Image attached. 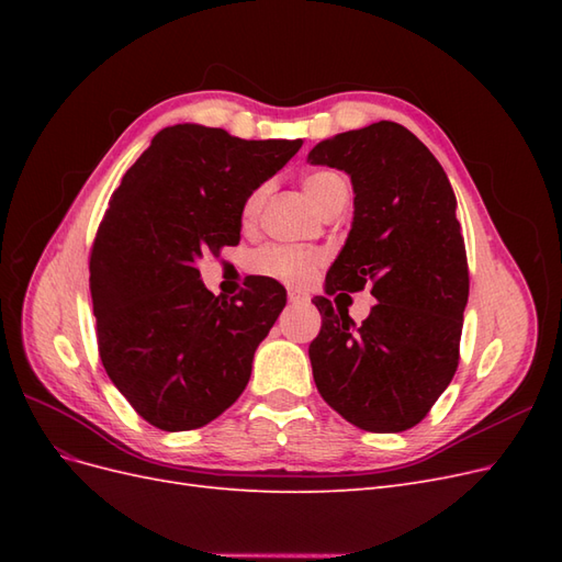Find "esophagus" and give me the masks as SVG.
Here are the masks:
<instances>
[{
	"mask_svg": "<svg viewBox=\"0 0 562 562\" xmlns=\"http://www.w3.org/2000/svg\"><path fill=\"white\" fill-rule=\"evenodd\" d=\"M288 302H291V304H304V302H310V297L304 295V293H300V291H291V293H288Z\"/></svg>",
	"mask_w": 562,
	"mask_h": 562,
	"instance_id": "esophagus-1",
	"label": "esophagus"
}]
</instances>
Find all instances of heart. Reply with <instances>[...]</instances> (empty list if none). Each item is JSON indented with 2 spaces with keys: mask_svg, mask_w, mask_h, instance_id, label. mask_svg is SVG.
<instances>
[{
  "mask_svg": "<svg viewBox=\"0 0 562 562\" xmlns=\"http://www.w3.org/2000/svg\"><path fill=\"white\" fill-rule=\"evenodd\" d=\"M302 187L321 213L328 211L339 196L347 194L345 180L333 171H314L310 176H304ZM265 199H267V184L255 187V190L248 194V199L244 201V209H241V220L246 225L258 220V215L265 206ZM323 262H326V255H323L318 248L271 244V246L258 248L250 255L248 269L255 277L304 288L314 281Z\"/></svg>",
  "mask_w": 562,
  "mask_h": 562,
  "instance_id": "b5f03b06",
  "label": "heart"
}]
</instances>
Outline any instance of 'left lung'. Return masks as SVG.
<instances>
[{
	"instance_id": "obj_1",
	"label": "left lung",
	"mask_w": 562,
	"mask_h": 562,
	"mask_svg": "<svg viewBox=\"0 0 562 562\" xmlns=\"http://www.w3.org/2000/svg\"><path fill=\"white\" fill-rule=\"evenodd\" d=\"M310 161L351 176L353 223L326 293L378 304L353 328L347 310L314 297L321 333L310 345L318 394L353 427H415L448 389L459 363L469 265L457 199L443 166L417 135L378 122L318 143Z\"/></svg>"
}]
</instances>
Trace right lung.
<instances>
[{"label": "right lung", "mask_w": 562, "mask_h": 562, "mask_svg": "<svg viewBox=\"0 0 562 562\" xmlns=\"http://www.w3.org/2000/svg\"><path fill=\"white\" fill-rule=\"evenodd\" d=\"M300 147L302 140H241L199 124L168 126L114 190L89 260L98 351L114 386L151 427L199 429L246 389L285 291L250 279L246 291L220 300L196 262L239 244L244 201Z\"/></svg>", "instance_id": "obj_1"}]
</instances>
